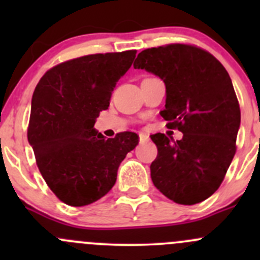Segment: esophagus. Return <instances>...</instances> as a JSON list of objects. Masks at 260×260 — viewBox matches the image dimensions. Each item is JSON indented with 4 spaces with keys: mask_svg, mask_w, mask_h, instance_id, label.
I'll return each instance as SVG.
<instances>
[{
    "mask_svg": "<svg viewBox=\"0 0 260 260\" xmlns=\"http://www.w3.org/2000/svg\"><path fill=\"white\" fill-rule=\"evenodd\" d=\"M148 141V136L145 135V133H140V142L143 143V142H147Z\"/></svg>",
    "mask_w": 260,
    "mask_h": 260,
    "instance_id": "esophagus-1",
    "label": "esophagus"
}]
</instances>
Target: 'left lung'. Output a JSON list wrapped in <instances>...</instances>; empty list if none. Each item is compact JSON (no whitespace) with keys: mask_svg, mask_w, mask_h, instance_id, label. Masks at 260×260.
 Returning <instances> with one entry per match:
<instances>
[{"mask_svg":"<svg viewBox=\"0 0 260 260\" xmlns=\"http://www.w3.org/2000/svg\"><path fill=\"white\" fill-rule=\"evenodd\" d=\"M133 67L164 80L166 104L159 114L167 128L183 133L174 142L165 133L151 136L157 146L152 182L181 205L206 200L237 152L240 107L229 74L209 51L177 43L143 50Z\"/></svg>","mask_w":260,"mask_h":260,"instance_id":"8db88e82","label":"left lung"}]
</instances>
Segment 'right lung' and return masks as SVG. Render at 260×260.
Returning <instances> with one entry per match:
<instances>
[{"instance_id": "right-lung-1", "label": "right lung", "mask_w": 260, "mask_h": 260, "mask_svg": "<svg viewBox=\"0 0 260 260\" xmlns=\"http://www.w3.org/2000/svg\"><path fill=\"white\" fill-rule=\"evenodd\" d=\"M136 54L137 50H127L67 60L49 69L36 85L28 142L41 176L67 205L85 206L108 193L120 162L140 142L135 132L106 140L93 128Z\"/></svg>"}]
</instances>
